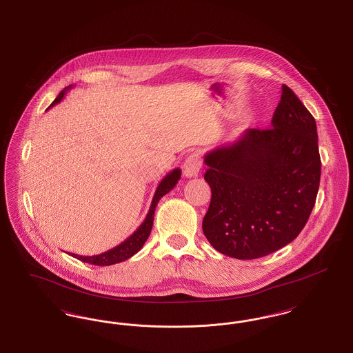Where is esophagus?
Returning <instances> with one entry per match:
<instances>
[{
    "mask_svg": "<svg viewBox=\"0 0 353 353\" xmlns=\"http://www.w3.org/2000/svg\"><path fill=\"white\" fill-rule=\"evenodd\" d=\"M201 169V157L199 153L189 154L184 163V174L185 177H196Z\"/></svg>",
    "mask_w": 353,
    "mask_h": 353,
    "instance_id": "1",
    "label": "esophagus"
}]
</instances>
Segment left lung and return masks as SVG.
<instances>
[{
  "label": "left lung",
  "instance_id": "8db88e82",
  "mask_svg": "<svg viewBox=\"0 0 353 353\" xmlns=\"http://www.w3.org/2000/svg\"><path fill=\"white\" fill-rule=\"evenodd\" d=\"M272 128L247 129L204 156L212 199L203 220L210 245L239 260L285 247L305 227L320 184L317 128L283 85Z\"/></svg>",
  "mask_w": 353,
  "mask_h": 353
}]
</instances>
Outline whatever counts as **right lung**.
Returning <instances> with one entry per match:
<instances>
[{"label": "right lung", "instance_id": "1", "mask_svg": "<svg viewBox=\"0 0 353 353\" xmlns=\"http://www.w3.org/2000/svg\"><path fill=\"white\" fill-rule=\"evenodd\" d=\"M70 88H72V85L61 90V93L57 96V99L52 103L49 108H52L53 105L59 104L63 100L65 93ZM180 177H181V170L179 168H176L172 172H169L165 177L160 181L159 187L154 192V196H153V200H152V204L149 208V212L146 214L145 220L141 223V225L139 228L133 232V234H130L121 244H119L114 248L106 250L104 253L94 254V256H80V254H76V253H70V256L76 257L77 260H81L83 263L92 264V265L104 267V265H113V264L121 263V261L128 260L129 257H132L133 254H136L140 249L143 248V245L145 244V241L148 240L149 234H150V230L153 227V220H154V210H156L159 201L161 200L163 196H165L168 192H170L173 188L176 187Z\"/></svg>", "mask_w": 353, "mask_h": 353}]
</instances>
